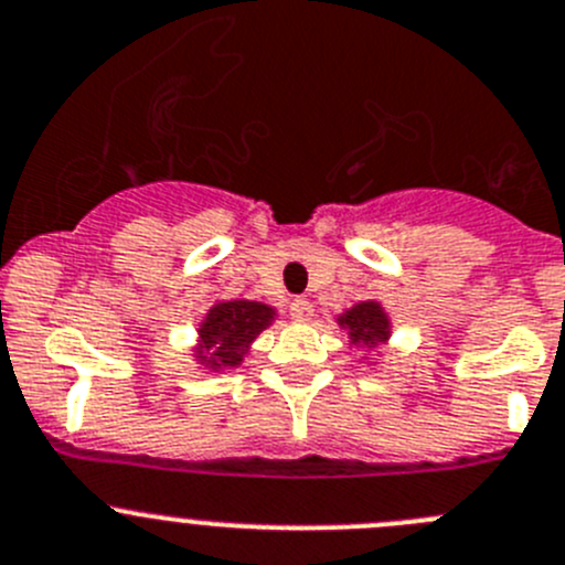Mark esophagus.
Segmentation results:
<instances>
[{"mask_svg": "<svg viewBox=\"0 0 565 565\" xmlns=\"http://www.w3.org/2000/svg\"><path fill=\"white\" fill-rule=\"evenodd\" d=\"M289 315H292V320H300V323H307V320H312V315H315L312 300L295 298L292 303H289Z\"/></svg>", "mask_w": 565, "mask_h": 565, "instance_id": "obj_1", "label": "esophagus"}]
</instances>
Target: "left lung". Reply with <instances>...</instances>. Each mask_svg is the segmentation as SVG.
<instances>
[{"mask_svg": "<svg viewBox=\"0 0 565 565\" xmlns=\"http://www.w3.org/2000/svg\"><path fill=\"white\" fill-rule=\"evenodd\" d=\"M340 323L345 326L354 342L387 340V318H384L382 309H379L376 303H360V307L351 309Z\"/></svg>", "mask_w": 565, "mask_h": 565, "instance_id": "left-lung-1", "label": "left lung"}]
</instances>
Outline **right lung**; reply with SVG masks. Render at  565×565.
<instances>
[{"instance_id":"1","label":"right lung","mask_w":565,"mask_h":565,"mask_svg":"<svg viewBox=\"0 0 565 565\" xmlns=\"http://www.w3.org/2000/svg\"><path fill=\"white\" fill-rule=\"evenodd\" d=\"M273 309L253 300H228L209 312L203 329H200V348L203 360L211 365H239L242 354L247 351L256 334L270 326Z\"/></svg>"}]
</instances>
